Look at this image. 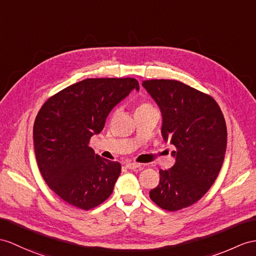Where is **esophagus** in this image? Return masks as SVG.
Listing matches in <instances>:
<instances>
[{
	"mask_svg": "<svg viewBox=\"0 0 256 256\" xmlns=\"http://www.w3.org/2000/svg\"><path fill=\"white\" fill-rule=\"evenodd\" d=\"M126 167L128 168V170H136V168L140 167V164H138V163H127Z\"/></svg>",
	"mask_w": 256,
	"mask_h": 256,
	"instance_id": "1",
	"label": "esophagus"
}]
</instances>
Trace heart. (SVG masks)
I'll use <instances>...</instances> for the list:
<instances>
[{
    "label": "heart",
    "instance_id": "b5f03b06",
    "mask_svg": "<svg viewBox=\"0 0 256 256\" xmlns=\"http://www.w3.org/2000/svg\"><path fill=\"white\" fill-rule=\"evenodd\" d=\"M154 108L151 104H150L148 102H141L138 108H136V112H146V110H152Z\"/></svg>",
    "mask_w": 256,
    "mask_h": 256
}]
</instances>
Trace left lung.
I'll return each mask as SVG.
<instances>
[{"label":"left lung","mask_w":256,"mask_h":256,"mask_svg":"<svg viewBox=\"0 0 256 256\" xmlns=\"http://www.w3.org/2000/svg\"><path fill=\"white\" fill-rule=\"evenodd\" d=\"M162 112V136L176 146V163L160 170L151 200L166 210L198 202L214 184L225 158L227 127L215 100L177 80L142 81Z\"/></svg>","instance_id":"left-lung-1"}]
</instances>
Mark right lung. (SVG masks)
<instances>
[{
  "mask_svg": "<svg viewBox=\"0 0 256 256\" xmlns=\"http://www.w3.org/2000/svg\"><path fill=\"white\" fill-rule=\"evenodd\" d=\"M134 89V78H89L56 93L42 105L34 124L39 170L62 200L91 210L112 194L122 166L89 146L110 112Z\"/></svg>",
  "mask_w": 256,
  "mask_h": 256,
  "instance_id": "add662e5",
  "label": "right lung"
}]
</instances>
